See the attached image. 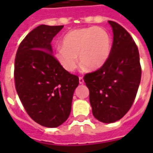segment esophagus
<instances>
[{
  "mask_svg": "<svg viewBox=\"0 0 153 153\" xmlns=\"http://www.w3.org/2000/svg\"><path fill=\"white\" fill-rule=\"evenodd\" d=\"M79 83L80 84H83V83H84V80H83V78H82V76H80L79 77Z\"/></svg>",
  "mask_w": 153,
  "mask_h": 153,
  "instance_id": "1",
  "label": "esophagus"
}]
</instances>
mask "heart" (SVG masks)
<instances>
[{
  "label": "heart",
  "mask_w": 153,
  "mask_h": 153,
  "mask_svg": "<svg viewBox=\"0 0 153 153\" xmlns=\"http://www.w3.org/2000/svg\"><path fill=\"white\" fill-rule=\"evenodd\" d=\"M54 53L57 62L68 72L77 67L78 59L89 70H98L108 60L111 51L109 33L100 27L81 28L71 30Z\"/></svg>",
  "instance_id": "heart-1"
}]
</instances>
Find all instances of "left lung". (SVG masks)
<instances>
[{"instance_id": "8db88e82", "label": "left lung", "mask_w": 153, "mask_h": 153, "mask_svg": "<svg viewBox=\"0 0 153 153\" xmlns=\"http://www.w3.org/2000/svg\"><path fill=\"white\" fill-rule=\"evenodd\" d=\"M112 28L113 43L108 60L99 70L86 74L94 117L105 123L121 119L132 106L141 77L140 54L135 42L117 23Z\"/></svg>"}]
</instances>
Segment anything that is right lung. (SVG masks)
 <instances>
[{
  "mask_svg": "<svg viewBox=\"0 0 153 153\" xmlns=\"http://www.w3.org/2000/svg\"><path fill=\"white\" fill-rule=\"evenodd\" d=\"M64 25H41L19 45L14 65L17 94L28 115L47 128L67 120L77 76L69 73L53 57L51 42Z\"/></svg>",
  "mask_w": 153,
  "mask_h": 153,
  "instance_id": "right-lung-1",
  "label": "right lung"
}]
</instances>
